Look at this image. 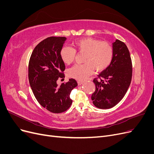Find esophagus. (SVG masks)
<instances>
[{
  "instance_id": "obj_1",
  "label": "esophagus",
  "mask_w": 154,
  "mask_h": 154,
  "mask_svg": "<svg viewBox=\"0 0 154 154\" xmlns=\"http://www.w3.org/2000/svg\"><path fill=\"white\" fill-rule=\"evenodd\" d=\"M83 83V82H78V85L80 86V85H82V84Z\"/></svg>"
}]
</instances>
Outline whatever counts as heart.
I'll use <instances>...</instances> for the list:
<instances>
[{
  "instance_id": "1",
  "label": "heart",
  "mask_w": 154,
  "mask_h": 154,
  "mask_svg": "<svg viewBox=\"0 0 154 154\" xmlns=\"http://www.w3.org/2000/svg\"><path fill=\"white\" fill-rule=\"evenodd\" d=\"M73 45L79 53H85L83 62L77 64L68 71L69 77L83 81L89 76L94 69L96 72L104 71L109 66L113 58V49L106 42L93 38H84L74 41ZM60 58L66 65L74 61L76 56L74 49L69 47H63L60 51Z\"/></svg>"
}]
</instances>
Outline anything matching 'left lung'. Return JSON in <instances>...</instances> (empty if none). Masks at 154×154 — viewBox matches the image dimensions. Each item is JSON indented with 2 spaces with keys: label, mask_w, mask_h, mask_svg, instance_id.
I'll use <instances>...</instances> for the list:
<instances>
[{
  "label": "left lung",
  "mask_w": 154,
  "mask_h": 154,
  "mask_svg": "<svg viewBox=\"0 0 154 154\" xmlns=\"http://www.w3.org/2000/svg\"><path fill=\"white\" fill-rule=\"evenodd\" d=\"M113 58L109 66L93 82L96 90L91 96L92 103L98 109L112 108L123 99L132 80V62L129 51L123 42L112 43Z\"/></svg>",
  "instance_id": "8db88e82"
}]
</instances>
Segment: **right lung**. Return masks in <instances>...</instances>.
Masks as SVG:
<instances>
[{"instance_id": "right-lung-1", "label": "right lung", "mask_w": 154, "mask_h": 154, "mask_svg": "<svg viewBox=\"0 0 154 154\" xmlns=\"http://www.w3.org/2000/svg\"><path fill=\"white\" fill-rule=\"evenodd\" d=\"M66 37L51 36L42 40L35 48L29 62L28 77L32 92L44 108L53 113L67 110L72 103L69 94L78 85L76 81L69 79L58 86V78H65L62 73L65 64L60 58Z\"/></svg>"}]
</instances>
